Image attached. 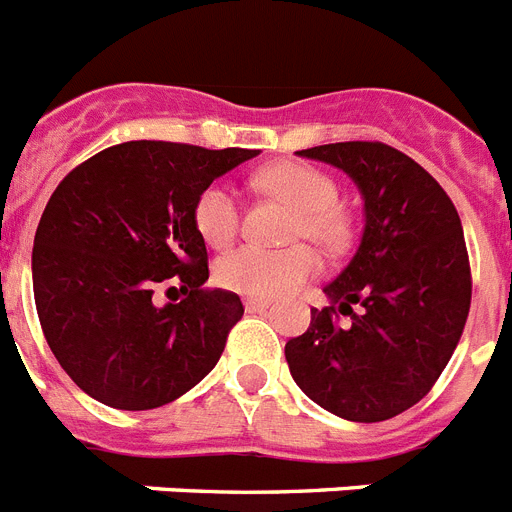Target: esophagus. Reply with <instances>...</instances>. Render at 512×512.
I'll list each match as a JSON object with an SVG mask.
<instances>
[{"mask_svg": "<svg viewBox=\"0 0 512 512\" xmlns=\"http://www.w3.org/2000/svg\"><path fill=\"white\" fill-rule=\"evenodd\" d=\"M243 305H246L248 313H261V310L269 308V300H264V298H246V300H243Z\"/></svg>", "mask_w": 512, "mask_h": 512, "instance_id": "1", "label": "esophagus"}]
</instances>
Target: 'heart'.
<instances>
[{
  "label": "heart",
  "instance_id": "1",
  "mask_svg": "<svg viewBox=\"0 0 512 512\" xmlns=\"http://www.w3.org/2000/svg\"><path fill=\"white\" fill-rule=\"evenodd\" d=\"M261 191L277 196L298 209L290 227L292 240H310L321 251L336 253L352 240L349 214L339 207V183L308 163L266 165L256 176ZM194 225L204 243L225 248L240 230V199L233 186L209 183L194 202ZM318 272L316 253L308 246H292L285 251H266L259 246H243L225 253L214 266V279L225 290L272 298L292 287L303 285Z\"/></svg>",
  "mask_w": 512,
  "mask_h": 512
}]
</instances>
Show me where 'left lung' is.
<instances>
[{"label":"left lung","mask_w":512,"mask_h":512,"mask_svg":"<svg viewBox=\"0 0 512 512\" xmlns=\"http://www.w3.org/2000/svg\"><path fill=\"white\" fill-rule=\"evenodd\" d=\"M298 155L352 176L365 196V233L323 287L331 303L310 308L308 331L285 344L287 365L326 412L383 422L425 399L464 334L471 266L461 217L422 165L383 142Z\"/></svg>","instance_id":"left-lung-1"}]
</instances>
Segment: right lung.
<instances>
[{
	"label": "right lung",
	"instance_id": "obj_1",
	"mask_svg": "<svg viewBox=\"0 0 512 512\" xmlns=\"http://www.w3.org/2000/svg\"><path fill=\"white\" fill-rule=\"evenodd\" d=\"M256 155L139 139L98 152L56 186L33 243L38 321L61 368L100 404L155 409L217 365L243 303L204 287L194 202ZM165 281L184 298L155 306Z\"/></svg>",
	"mask_w": 512,
	"mask_h": 512
}]
</instances>
